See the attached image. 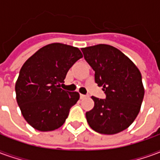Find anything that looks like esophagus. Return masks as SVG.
<instances>
[{
  "mask_svg": "<svg viewBox=\"0 0 160 160\" xmlns=\"http://www.w3.org/2000/svg\"><path fill=\"white\" fill-rule=\"evenodd\" d=\"M80 98H81V99H83V98H87V95H84V94H80Z\"/></svg>",
  "mask_w": 160,
  "mask_h": 160,
  "instance_id": "34e87169",
  "label": "esophagus"
}]
</instances>
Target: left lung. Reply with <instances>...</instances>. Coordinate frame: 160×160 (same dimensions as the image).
<instances>
[{
  "mask_svg": "<svg viewBox=\"0 0 160 160\" xmlns=\"http://www.w3.org/2000/svg\"><path fill=\"white\" fill-rule=\"evenodd\" d=\"M84 58L95 71V82L103 87L105 99L92 97V110L86 118L99 134H115L130 126L141 110L144 87L140 70L113 46L98 44L81 49Z\"/></svg>",
  "mask_w": 160,
  "mask_h": 160,
  "instance_id": "obj_1",
  "label": "left lung"
}]
</instances>
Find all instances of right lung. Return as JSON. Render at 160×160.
Listing matches in <instances>:
<instances>
[{"label": "right lung", "mask_w": 160, "mask_h": 160, "mask_svg": "<svg viewBox=\"0 0 160 160\" xmlns=\"http://www.w3.org/2000/svg\"><path fill=\"white\" fill-rule=\"evenodd\" d=\"M83 56L76 47L55 42L42 47L24 63L15 84L23 117L35 129L62 126L80 94L60 88L71 67Z\"/></svg>", "instance_id": "obj_1"}]
</instances>
